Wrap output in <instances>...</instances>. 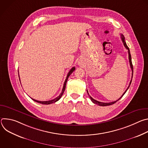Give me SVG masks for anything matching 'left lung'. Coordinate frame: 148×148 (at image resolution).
Instances as JSON below:
<instances>
[{"label": "left lung", "instance_id": "obj_1", "mask_svg": "<svg viewBox=\"0 0 148 148\" xmlns=\"http://www.w3.org/2000/svg\"><path fill=\"white\" fill-rule=\"evenodd\" d=\"M121 38H122V42H123V45H124V46H125V47L128 50V57H129V61H130V66H131V70H132V79H131V81H130V85H129V86H128V87L127 88V89L126 90V91L124 92V93L123 94V95L118 99H117V100H116V101H114V102H107V103H105V102H99V101H97V100H95V99H93L90 95H89V94H88V91H87V93H88V95H89V97H90V99H91V100L92 101V102H93V103H94L95 104H97V105H99V106H108V105H112V104H114V103H115V102H116L118 100H119L122 97H123V95L125 94V92H126V91H127L128 90V88H129V87H130V85H131V82H132V77H133V65H132V60H131V53H130V49H129V47H128V46L126 45V42H125V37H124V36L122 34H121Z\"/></svg>", "mask_w": 148, "mask_h": 148}]
</instances>
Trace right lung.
Instances as JSON below:
<instances>
[{
  "instance_id": "add662e5",
  "label": "right lung",
  "mask_w": 148,
  "mask_h": 148,
  "mask_svg": "<svg viewBox=\"0 0 148 148\" xmlns=\"http://www.w3.org/2000/svg\"><path fill=\"white\" fill-rule=\"evenodd\" d=\"M75 68L74 67H73V68L70 70V71L69 72V73H68V74H67V75L66 79V80H65V81H64V85H63V87H62V91H61V94H60L57 97H56V98H54V99H51V100H50V101H37V100L34 99H33V98H32L33 101H34L38 102V103H41V104H46V105H48V104H50V103H54V102H57V101H58V100L61 98V97H62L63 93H64V91H65V89H66V83H67V80H68V78H69V76H70V75L73 73V72L75 70Z\"/></svg>"
}]
</instances>
